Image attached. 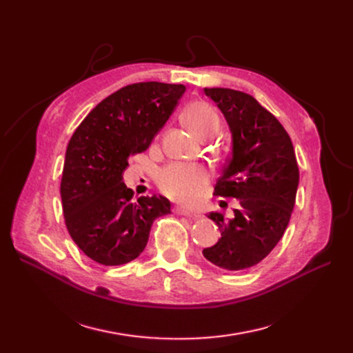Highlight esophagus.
Returning a JSON list of instances; mask_svg holds the SVG:
<instances>
[{
    "instance_id": "1",
    "label": "esophagus",
    "mask_w": 353,
    "mask_h": 353,
    "mask_svg": "<svg viewBox=\"0 0 353 353\" xmlns=\"http://www.w3.org/2000/svg\"><path fill=\"white\" fill-rule=\"evenodd\" d=\"M174 212L178 213V215H185V216H193V218H200L199 213L190 210L187 208H183V206H175L174 208Z\"/></svg>"
}]
</instances>
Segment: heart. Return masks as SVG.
<instances>
[{
  "mask_svg": "<svg viewBox=\"0 0 353 353\" xmlns=\"http://www.w3.org/2000/svg\"><path fill=\"white\" fill-rule=\"evenodd\" d=\"M185 125L199 138L212 135L218 130L219 119L216 112L206 101L190 103L184 113ZM208 174L200 165L190 163H172L160 170L157 175V183L160 190L170 199L178 201L190 203L193 201L199 191L206 184Z\"/></svg>",
  "mask_w": 353,
  "mask_h": 353,
  "instance_id": "1",
  "label": "heart"
}]
</instances>
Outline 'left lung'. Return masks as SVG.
<instances>
[{"label": "left lung", "mask_w": 353, "mask_h": 353, "mask_svg": "<svg viewBox=\"0 0 353 353\" xmlns=\"http://www.w3.org/2000/svg\"><path fill=\"white\" fill-rule=\"evenodd\" d=\"M225 116L232 134V154L216 181L215 196L239 199L234 216L210 212L221 239L203 250L227 271L258 265L283 237L299 185V166L290 137L276 117L252 95L230 88H205Z\"/></svg>", "instance_id": "8db88e82"}]
</instances>
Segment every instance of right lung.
I'll use <instances>...</instances> for the list:
<instances>
[{
    "instance_id": "add662e5",
    "label": "right lung",
    "mask_w": 353,
    "mask_h": 353,
    "mask_svg": "<svg viewBox=\"0 0 353 353\" xmlns=\"http://www.w3.org/2000/svg\"><path fill=\"white\" fill-rule=\"evenodd\" d=\"M181 83L138 82L104 99L73 132L60 194L72 240L105 266L134 261L145 249L156 218L170 213L163 196L134 200L122 174L128 157L145 152L176 108Z\"/></svg>"
}]
</instances>
